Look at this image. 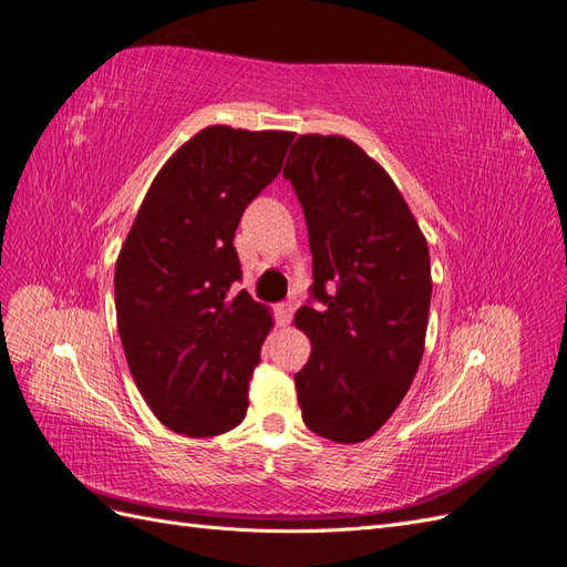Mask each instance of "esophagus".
I'll return each mask as SVG.
<instances>
[{"label":"esophagus","instance_id":"1","mask_svg":"<svg viewBox=\"0 0 567 567\" xmlns=\"http://www.w3.org/2000/svg\"><path fill=\"white\" fill-rule=\"evenodd\" d=\"M292 313H295V307L289 301H282L275 307V318H278V326H289V321H292Z\"/></svg>","mask_w":567,"mask_h":567}]
</instances>
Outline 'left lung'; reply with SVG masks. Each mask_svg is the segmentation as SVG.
Listing matches in <instances>:
<instances>
[{
  "label": "left lung",
  "mask_w": 567,
  "mask_h": 567,
  "mask_svg": "<svg viewBox=\"0 0 567 567\" xmlns=\"http://www.w3.org/2000/svg\"><path fill=\"white\" fill-rule=\"evenodd\" d=\"M282 174L307 217L321 301L295 313L311 340L295 375L303 424L361 443L398 410L422 361L429 244L390 174L350 138L299 136Z\"/></svg>",
  "instance_id": "1"
}]
</instances>
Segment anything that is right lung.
Returning a JSON list of instances; mask_svg holds the SVG:
<instances>
[{
	"label": "right lung",
	"mask_w": 567,
	"mask_h": 567,
	"mask_svg": "<svg viewBox=\"0 0 567 567\" xmlns=\"http://www.w3.org/2000/svg\"><path fill=\"white\" fill-rule=\"evenodd\" d=\"M292 132L200 128L157 172L114 266L126 364L153 414L188 439L241 424L268 307L241 289L235 231L278 177Z\"/></svg>",
	"instance_id": "obj_1"
}]
</instances>
